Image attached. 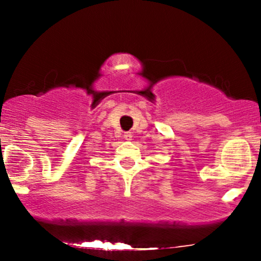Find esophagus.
Listing matches in <instances>:
<instances>
[{
  "label": "esophagus",
  "instance_id": "34e87169",
  "mask_svg": "<svg viewBox=\"0 0 261 261\" xmlns=\"http://www.w3.org/2000/svg\"><path fill=\"white\" fill-rule=\"evenodd\" d=\"M123 138H125L126 140H131V138H133V135H131V133H126L125 135H123Z\"/></svg>",
  "mask_w": 261,
  "mask_h": 261
}]
</instances>
